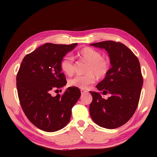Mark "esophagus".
Returning a JSON list of instances; mask_svg holds the SVG:
<instances>
[{"label": "esophagus", "instance_id": "34e87169", "mask_svg": "<svg viewBox=\"0 0 157 157\" xmlns=\"http://www.w3.org/2000/svg\"><path fill=\"white\" fill-rule=\"evenodd\" d=\"M86 92H87V91H86V90H84V89H81V94H83L86 93Z\"/></svg>", "mask_w": 157, "mask_h": 157}]
</instances>
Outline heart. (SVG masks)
Wrapping results in <instances>:
<instances>
[{"mask_svg":"<svg viewBox=\"0 0 157 157\" xmlns=\"http://www.w3.org/2000/svg\"><path fill=\"white\" fill-rule=\"evenodd\" d=\"M77 56L80 59L87 62L88 64L85 69L86 74L82 76H76L69 79L68 83L70 86L84 89L94 83L96 80L95 75L97 78H101L106 76L109 72L110 63L108 59L102 57L100 51L90 47H85L79 51ZM61 68L68 76L74 74L75 64L73 57L71 56L64 57L61 62Z\"/></svg>","mask_w":157,"mask_h":157,"instance_id":"b5f03b06","label":"heart"}]
</instances>
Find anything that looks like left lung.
Segmentation results:
<instances>
[{
  "label": "left lung",
  "mask_w": 157,
  "mask_h": 157,
  "mask_svg": "<svg viewBox=\"0 0 157 157\" xmlns=\"http://www.w3.org/2000/svg\"><path fill=\"white\" fill-rule=\"evenodd\" d=\"M109 53L111 68L96 85L99 92L90 91L93 100L89 112L93 121L103 128L113 129L126 124L138 106L143 78L134 53L121 43L106 40L90 44ZM109 94L107 100L101 94Z\"/></svg>",
  "instance_id": "8db88e82"
}]
</instances>
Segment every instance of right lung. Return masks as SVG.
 <instances>
[{
	"label": "right lung",
	"mask_w": 157,
	"mask_h": 157,
	"mask_svg": "<svg viewBox=\"0 0 157 157\" xmlns=\"http://www.w3.org/2000/svg\"><path fill=\"white\" fill-rule=\"evenodd\" d=\"M77 44L47 43L25 56L21 64L16 77L21 106L29 121L44 132L65 127L71 119L72 107L81 96L78 88L73 86L62 96L51 94L66 84L61 62Z\"/></svg>",
	"instance_id": "add662e5"
}]
</instances>
